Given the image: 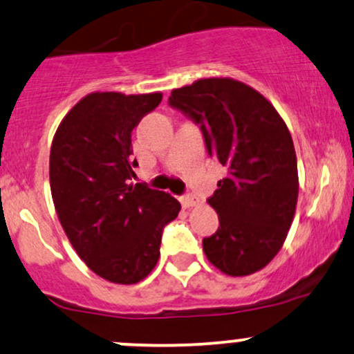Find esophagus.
<instances>
[{
    "label": "esophagus",
    "mask_w": 354,
    "mask_h": 354,
    "mask_svg": "<svg viewBox=\"0 0 354 354\" xmlns=\"http://www.w3.org/2000/svg\"><path fill=\"white\" fill-rule=\"evenodd\" d=\"M180 201H181V205H183L185 208H192V207H196L198 203H200V201L196 200L195 196H181L180 198Z\"/></svg>",
    "instance_id": "obj_1"
}]
</instances>
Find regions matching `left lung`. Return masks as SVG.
Returning <instances> with one entry per match:
<instances>
[{
	"mask_svg": "<svg viewBox=\"0 0 354 354\" xmlns=\"http://www.w3.org/2000/svg\"><path fill=\"white\" fill-rule=\"evenodd\" d=\"M169 106L200 124L208 154L228 169L208 198L220 227L203 239L205 255L232 277L263 269L284 245L299 195L284 119L255 88L230 77L174 88Z\"/></svg>",
	"mask_w": 354,
	"mask_h": 354,
	"instance_id": "left-lung-1",
	"label": "left lung"
}]
</instances>
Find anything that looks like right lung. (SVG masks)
I'll return each instance as SVG.
<instances>
[{"instance_id": "obj_1", "label": "right lung", "mask_w": 354, "mask_h": 354, "mask_svg": "<svg viewBox=\"0 0 354 354\" xmlns=\"http://www.w3.org/2000/svg\"><path fill=\"white\" fill-rule=\"evenodd\" d=\"M161 92H92L62 119L50 149V189L62 228L99 277L138 284L156 267L162 227L180 201L129 183L138 161L131 133L161 102Z\"/></svg>"}]
</instances>
